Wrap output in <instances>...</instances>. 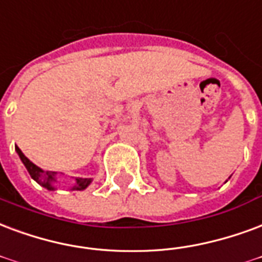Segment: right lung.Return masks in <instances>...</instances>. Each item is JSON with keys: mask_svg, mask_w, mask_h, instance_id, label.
Wrapping results in <instances>:
<instances>
[{"mask_svg": "<svg viewBox=\"0 0 262 262\" xmlns=\"http://www.w3.org/2000/svg\"><path fill=\"white\" fill-rule=\"evenodd\" d=\"M16 152L20 157L23 165L26 166V169L32 176V179L37 182L38 185L46 187L47 190H55V185H57V172H52V170H42L41 168H38L37 165H34L32 161L29 160L28 157L23 154L19 147H16ZM92 183V179H87V178H77L75 180V185L72 186V190H84L87 186Z\"/></svg>", "mask_w": 262, "mask_h": 262, "instance_id": "1", "label": "right lung"}]
</instances>
